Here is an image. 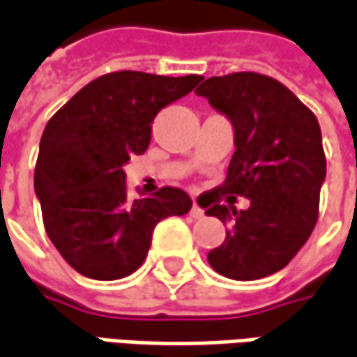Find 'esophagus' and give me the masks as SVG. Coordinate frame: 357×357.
Returning <instances> with one entry per match:
<instances>
[{"mask_svg": "<svg viewBox=\"0 0 357 357\" xmlns=\"http://www.w3.org/2000/svg\"><path fill=\"white\" fill-rule=\"evenodd\" d=\"M189 215H191L193 219H203V217H205V211L201 209L197 203H193V207H191V211H189Z\"/></svg>", "mask_w": 357, "mask_h": 357, "instance_id": "esophagus-1", "label": "esophagus"}]
</instances>
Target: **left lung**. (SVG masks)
<instances>
[{"instance_id":"1","label":"left lung","mask_w":357,"mask_h":357,"mask_svg":"<svg viewBox=\"0 0 357 357\" xmlns=\"http://www.w3.org/2000/svg\"><path fill=\"white\" fill-rule=\"evenodd\" d=\"M232 121L236 152L227 179L207 191L205 215L230 222L227 238L211 250V268L250 281L285 268L319 220L326 176L319 121L281 82L256 72L205 79L195 91ZM222 195L250 199L246 211L219 206Z\"/></svg>"}]
</instances>
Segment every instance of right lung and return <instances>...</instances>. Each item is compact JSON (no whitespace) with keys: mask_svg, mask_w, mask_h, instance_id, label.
Segmentation results:
<instances>
[{"mask_svg":"<svg viewBox=\"0 0 357 357\" xmlns=\"http://www.w3.org/2000/svg\"><path fill=\"white\" fill-rule=\"evenodd\" d=\"M201 79L111 72L82 87L46 123L35 191L48 238L77 273L127 278L142 266L160 220L191 209L189 195L178 188L130 199L123 166L146 152L160 109Z\"/></svg>","mask_w":357,"mask_h":357,"instance_id":"add662e5","label":"right lung"}]
</instances>
